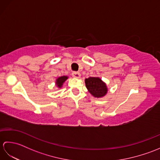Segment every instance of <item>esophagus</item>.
I'll return each instance as SVG.
<instances>
[{"instance_id": "1", "label": "esophagus", "mask_w": 160, "mask_h": 160, "mask_svg": "<svg viewBox=\"0 0 160 160\" xmlns=\"http://www.w3.org/2000/svg\"><path fill=\"white\" fill-rule=\"evenodd\" d=\"M72 76L76 78H80V73L79 72H78V71H73L72 73Z\"/></svg>"}]
</instances>
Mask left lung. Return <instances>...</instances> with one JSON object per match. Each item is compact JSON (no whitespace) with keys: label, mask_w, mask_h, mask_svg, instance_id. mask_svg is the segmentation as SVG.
Listing matches in <instances>:
<instances>
[{"label":"left lung","mask_w":160,"mask_h":160,"mask_svg":"<svg viewBox=\"0 0 160 160\" xmlns=\"http://www.w3.org/2000/svg\"><path fill=\"white\" fill-rule=\"evenodd\" d=\"M85 84L88 91L95 98H102L108 91L107 84L100 78L89 77L86 78Z\"/></svg>","instance_id":"8db88e82"}]
</instances>
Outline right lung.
<instances>
[{
	"instance_id": "obj_1",
	"label": "right lung",
	"mask_w": 160,
	"mask_h": 160,
	"mask_svg": "<svg viewBox=\"0 0 160 160\" xmlns=\"http://www.w3.org/2000/svg\"><path fill=\"white\" fill-rule=\"evenodd\" d=\"M67 79H68V77H67V76H65L58 78L57 79H56V84L57 87H58V88H61V87H62L63 83H64V82H65V81H66Z\"/></svg>"
}]
</instances>
